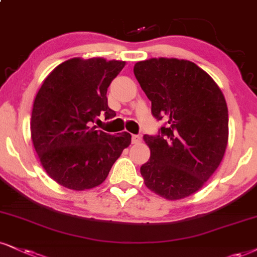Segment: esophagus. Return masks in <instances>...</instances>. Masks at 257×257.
I'll return each mask as SVG.
<instances>
[{"instance_id":"obj_1","label":"esophagus","mask_w":257,"mask_h":257,"mask_svg":"<svg viewBox=\"0 0 257 257\" xmlns=\"http://www.w3.org/2000/svg\"><path fill=\"white\" fill-rule=\"evenodd\" d=\"M142 142V135H132V144H139Z\"/></svg>"}]
</instances>
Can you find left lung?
Listing matches in <instances>:
<instances>
[{
    "mask_svg": "<svg viewBox=\"0 0 257 257\" xmlns=\"http://www.w3.org/2000/svg\"><path fill=\"white\" fill-rule=\"evenodd\" d=\"M134 72L164 125L144 136L150 158L141 167L149 189L168 200L201 188L223 160L229 137L225 97L211 76L189 61L151 58Z\"/></svg>",
    "mask_w": 257,
    "mask_h": 257,
    "instance_id": "obj_1",
    "label": "left lung"
}]
</instances>
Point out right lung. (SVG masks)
<instances>
[{"instance_id": "1", "label": "right lung", "mask_w": 257, "mask_h": 257, "mask_svg": "<svg viewBox=\"0 0 257 257\" xmlns=\"http://www.w3.org/2000/svg\"><path fill=\"white\" fill-rule=\"evenodd\" d=\"M125 62L103 58H72L55 68L34 99L31 136L40 162L51 179L75 191L99 186L131 135L118 137L91 126L103 114L115 116L108 107L107 89Z\"/></svg>"}]
</instances>
